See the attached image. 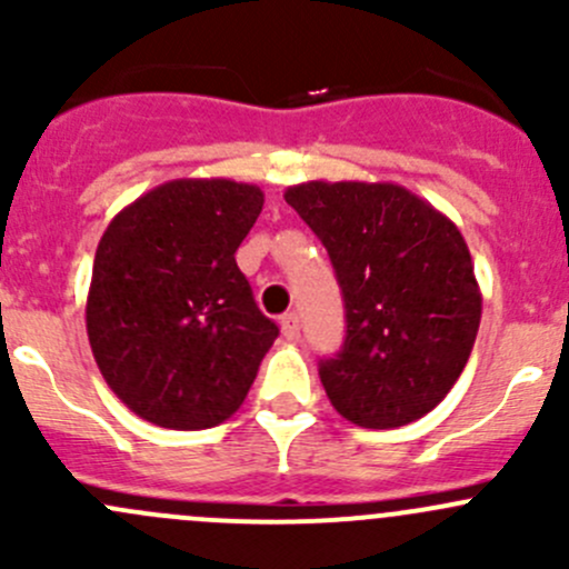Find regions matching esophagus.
Returning a JSON list of instances; mask_svg holds the SVG:
<instances>
[{
  "label": "esophagus",
  "instance_id": "obj_1",
  "mask_svg": "<svg viewBox=\"0 0 569 569\" xmlns=\"http://www.w3.org/2000/svg\"><path fill=\"white\" fill-rule=\"evenodd\" d=\"M280 332H283L286 341H297L300 338V319H297V313L280 317Z\"/></svg>",
  "mask_w": 569,
  "mask_h": 569
}]
</instances>
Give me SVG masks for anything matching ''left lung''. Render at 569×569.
<instances>
[{
	"label": "left lung",
	"mask_w": 569,
	"mask_h": 569,
	"mask_svg": "<svg viewBox=\"0 0 569 569\" xmlns=\"http://www.w3.org/2000/svg\"><path fill=\"white\" fill-rule=\"evenodd\" d=\"M286 203L327 248L347 338L319 363L330 405L366 429L418 421L460 380L481 291L460 228L399 183L306 181Z\"/></svg>",
	"instance_id": "left-lung-1"
}]
</instances>
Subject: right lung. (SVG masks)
Listing matches in <instances>:
<instances>
[{
  "label": "right lung",
  "instance_id": "obj_1",
  "mask_svg": "<svg viewBox=\"0 0 569 569\" xmlns=\"http://www.w3.org/2000/svg\"><path fill=\"white\" fill-rule=\"evenodd\" d=\"M263 209L256 183L176 178L109 222L88 291V338L112 393L164 429H209L242 407L278 325L237 250Z\"/></svg>",
  "mask_w": 569,
  "mask_h": 569
}]
</instances>
